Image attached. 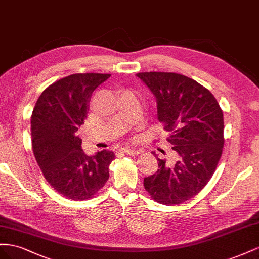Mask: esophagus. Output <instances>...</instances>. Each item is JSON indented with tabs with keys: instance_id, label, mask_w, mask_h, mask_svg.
<instances>
[{
	"instance_id": "esophagus-1",
	"label": "esophagus",
	"mask_w": 259,
	"mask_h": 259,
	"mask_svg": "<svg viewBox=\"0 0 259 259\" xmlns=\"http://www.w3.org/2000/svg\"><path fill=\"white\" fill-rule=\"evenodd\" d=\"M122 152L127 153L128 155H138L140 153V150H137L135 147H123Z\"/></svg>"
}]
</instances>
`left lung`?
Returning a JSON list of instances; mask_svg holds the SVG:
<instances>
[{"instance_id":"left-lung-1","label":"left lung","mask_w":259,"mask_h":259,"mask_svg":"<svg viewBox=\"0 0 259 259\" xmlns=\"http://www.w3.org/2000/svg\"><path fill=\"white\" fill-rule=\"evenodd\" d=\"M137 77L156 99L158 120L170 132L167 141L176 152L172 162L157 157V171L144 178V188L159 204H182L207 184L217 167L225 143L223 110L209 90L187 76L150 71Z\"/></svg>"}]
</instances>
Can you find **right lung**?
Segmentation results:
<instances>
[{
    "instance_id": "add662e5",
    "label": "right lung",
    "mask_w": 259,
    "mask_h": 259,
    "mask_svg": "<svg viewBox=\"0 0 259 259\" xmlns=\"http://www.w3.org/2000/svg\"><path fill=\"white\" fill-rule=\"evenodd\" d=\"M109 73H73L48 87L31 116L34 157L44 178L58 193L73 201L92 197L108 180L115 158L103 150L89 156L78 128L84 123L93 91Z\"/></svg>"
}]
</instances>
